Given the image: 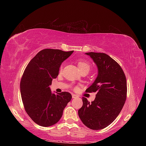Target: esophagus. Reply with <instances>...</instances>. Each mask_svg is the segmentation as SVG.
<instances>
[{"instance_id": "1", "label": "esophagus", "mask_w": 146, "mask_h": 146, "mask_svg": "<svg viewBox=\"0 0 146 146\" xmlns=\"http://www.w3.org/2000/svg\"><path fill=\"white\" fill-rule=\"evenodd\" d=\"M77 96L75 95V94H72V98H76Z\"/></svg>"}]
</instances>
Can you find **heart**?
I'll return each mask as SVG.
<instances>
[{
	"instance_id": "1",
	"label": "heart",
	"mask_w": 146,
	"mask_h": 146,
	"mask_svg": "<svg viewBox=\"0 0 146 146\" xmlns=\"http://www.w3.org/2000/svg\"><path fill=\"white\" fill-rule=\"evenodd\" d=\"M78 66L80 71H81L82 73L83 72H86L88 73L91 70V64L89 63V62L86 61L85 60H78ZM60 69H62V66H61ZM74 90H78V86H74L73 87Z\"/></svg>"
}]
</instances>
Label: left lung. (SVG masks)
Instances as JSON below:
<instances>
[{"label":"left lung","mask_w":146,"mask_h":146,"mask_svg":"<svg viewBox=\"0 0 146 146\" xmlns=\"http://www.w3.org/2000/svg\"><path fill=\"white\" fill-rule=\"evenodd\" d=\"M86 54L97 64L98 74L85 92L97 94L91 103L83 97V106L78 110V115L88 128L100 130L115 120L125 104L127 91L126 77L119 64L107 54L90 52Z\"/></svg>","instance_id":"1"}]
</instances>
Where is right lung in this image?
<instances>
[{
    "label": "right lung",
    "instance_id": "right-lung-1",
    "mask_svg": "<svg viewBox=\"0 0 146 146\" xmlns=\"http://www.w3.org/2000/svg\"><path fill=\"white\" fill-rule=\"evenodd\" d=\"M73 52L42 49L24 71L20 83L22 100L27 113L37 124L49 127L56 123L72 98L66 92L52 94L49 86L58 75L61 63Z\"/></svg>",
    "mask_w": 146,
    "mask_h": 146
}]
</instances>
